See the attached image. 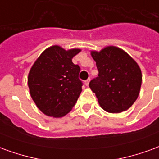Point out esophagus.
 Wrapping results in <instances>:
<instances>
[{
    "label": "esophagus",
    "mask_w": 159,
    "mask_h": 159,
    "mask_svg": "<svg viewBox=\"0 0 159 159\" xmlns=\"http://www.w3.org/2000/svg\"><path fill=\"white\" fill-rule=\"evenodd\" d=\"M89 82H90V78H89V79H87L86 81H85V85L86 86H89Z\"/></svg>",
    "instance_id": "obj_1"
}]
</instances>
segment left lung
Returning a JSON list of instances; mask_svg holds the SVG:
<instances>
[{"label": "left lung", "mask_w": 159, "mask_h": 159, "mask_svg": "<svg viewBox=\"0 0 159 159\" xmlns=\"http://www.w3.org/2000/svg\"><path fill=\"white\" fill-rule=\"evenodd\" d=\"M99 74L89 87L101 108L110 113L128 110L140 93L142 75L134 59L125 51L108 46L100 52L92 51Z\"/></svg>", "instance_id": "1"}]
</instances>
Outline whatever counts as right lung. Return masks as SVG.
<instances>
[{"label":"right lung","mask_w":159,"mask_h":159,"mask_svg":"<svg viewBox=\"0 0 159 159\" xmlns=\"http://www.w3.org/2000/svg\"><path fill=\"white\" fill-rule=\"evenodd\" d=\"M81 49L52 46L42 52L28 76L30 96L43 113L61 117L70 112L82 92L80 66L72 58Z\"/></svg>","instance_id":"add662e5"}]
</instances>
